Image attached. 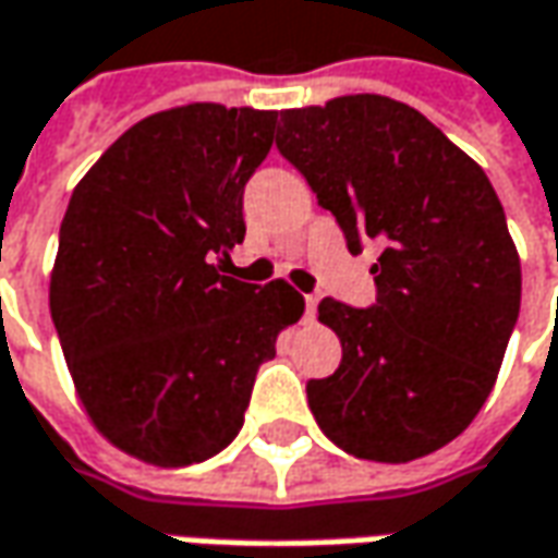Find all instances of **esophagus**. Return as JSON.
Masks as SVG:
<instances>
[{
  "label": "esophagus",
  "mask_w": 558,
  "mask_h": 558,
  "mask_svg": "<svg viewBox=\"0 0 558 558\" xmlns=\"http://www.w3.org/2000/svg\"><path fill=\"white\" fill-rule=\"evenodd\" d=\"M304 304H306L304 319H306V323H313V319H316V304H319V298H316V294H306Z\"/></svg>",
  "instance_id": "34e87169"
}]
</instances>
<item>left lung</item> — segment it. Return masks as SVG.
Instances as JSON below:
<instances>
[{"label":"left lung","instance_id":"8db88e82","mask_svg":"<svg viewBox=\"0 0 558 558\" xmlns=\"http://www.w3.org/2000/svg\"><path fill=\"white\" fill-rule=\"evenodd\" d=\"M276 147L338 218L350 252L377 239V304L325 298L338 372L306 384L331 442L409 463L458 439L495 387L522 267L495 186L427 116L384 95L279 113Z\"/></svg>","mask_w":558,"mask_h":558}]
</instances>
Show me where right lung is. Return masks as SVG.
<instances>
[{
  "instance_id": "obj_1",
  "label": "right lung",
  "mask_w": 558,
  "mask_h": 558,
  "mask_svg": "<svg viewBox=\"0 0 558 558\" xmlns=\"http://www.w3.org/2000/svg\"><path fill=\"white\" fill-rule=\"evenodd\" d=\"M276 110L183 104L134 122L76 183L48 306L78 402L137 461L190 466L242 429L254 375L304 316L286 279L223 276Z\"/></svg>"
}]
</instances>
